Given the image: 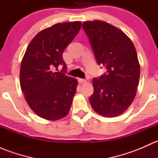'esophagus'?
Segmentation results:
<instances>
[{"mask_svg":"<svg viewBox=\"0 0 158 158\" xmlns=\"http://www.w3.org/2000/svg\"><path fill=\"white\" fill-rule=\"evenodd\" d=\"M78 81H79V82H80V83H85L87 80L85 79H79Z\"/></svg>","mask_w":158,"mask_h":158,"instance_id":"1","label":"esophagus"}]
</instances>
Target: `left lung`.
Listing matches in <instances>:
<instances>
[{"label": "left lung", "mask_w": 158, "mask_h": 158, "mask_svg": "<svg viewBox=\"0 0 158 158\" xmlns=\"http://www.w3.org/2000/svg\"><path fill=\"white\" fill-rule=\"evenodd\" d=\"M95 60L107 72L92 80L89 102L106 117L124 112L133 102L140 77V65L133 43L118 28L101 20L83 22Z\"/></svg>", "instance_id": "8db88e82"}]
</instances>
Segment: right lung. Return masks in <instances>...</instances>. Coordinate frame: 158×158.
<instances>
[{
    "label": "right lung",
    "mask_w": 158,
    "mask_h": 158,
    "mask_svg": "<svg viewBox=\"0 0 158 158\" xmlns=\"http://www.w3.org/2000/svg\"><path fill=\"white\" fill-rule=\"evenodd\" d=\"M80 21L56 23L41 30L28 45L21 62L20 87L30 109L47 120H58L69 113L78 82L65 73V48L81 28ZM59 64L61 72H56Z\"/></svg>",
    "instance_id": "add662e5"
}]
</instances>
